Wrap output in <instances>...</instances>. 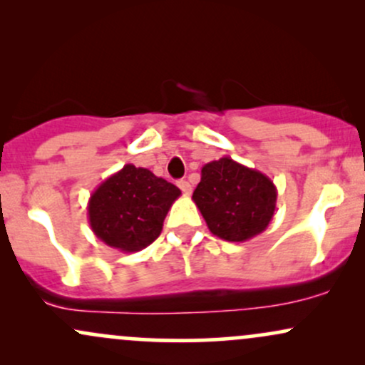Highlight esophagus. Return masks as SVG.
Here are the masks:
<instances>
[{
  "label": "esophagus",
  "instance_id": "obj_1",
  "mask_svg": "<svg viewBox=\"0 0 365 365\" xmlns=\"http://www.w3.org/2000/svg\"><path fill=\"white\" fill-rule=\"evenodd\" d=\"M177 185H178L180 190L183 192V194H187V195H188V194H190V192H192V185H190V183L187 182V180H178Z\"/></svg>",
  "mask_w": 365,
  "mask_h": 365
}]
</instances>
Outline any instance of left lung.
<instances>
[{
    "label": "left lung",
    "instance_id": "1",
    "mask_svg": "<svg viewBox=\"0 0 365 365\" xmlns=\"http://www.w3.org/2000/svg\"><path fill=\"white\" fill-rule=\"evenodd\" d=\"M276 197L278 190L269 177L232 158H221L202 166L192 199L212 235L245 242L271 223Z\"/></svg>",
    "mask_w": 365,
    "mask_h": 365
}]
</instances>
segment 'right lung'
<instances>
[{"mask_svg":"<svg viewBox=\"0 0 365 365\" xmlns=\"http://www.w3.org/2000/svg\"><path fill=\"white\" fill-rule=\"evenodd\" d=\"M180 188L148 168L125 165L92 192L87 216L94 235L121 252H139L153 244Z\"/></svg>","mask_w":365,"mask_h":365,"instance_id":"add662e5","label":"right lung"}]
</instances>
